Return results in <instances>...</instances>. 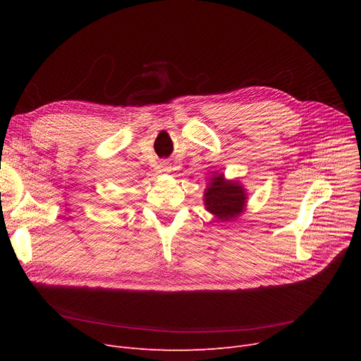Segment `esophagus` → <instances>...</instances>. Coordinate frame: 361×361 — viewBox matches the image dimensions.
<instances>
[{
    "mask_svg": "<svg viewBox=\"0 0 361 361\" xmlns=\"http://www.w3.org/2000/svg\"><path fill=\"white\" fill-rule=\"evenodd\" d=\"M157 171H158V173H169V171H171V164L168 161H161L157 165Z\"/></svg>",
    "mask_w": 361,
    "mask_h": 361,
    "instance_id": "1",
    "label": "esophagus"
}]
</instances>
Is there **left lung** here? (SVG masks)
Instances as JSON below:
<instances>
[{
	"label": "left lung",
	"instance_id": "left-lung-1",
	"mask_svg": "<svg viewBox=\"0 0 361 361\" xmlns=\"http://www.w3.org/2000/svg\"><path fill=\"white\" fill-rule=\"evenodd\" d=\"M247 190L238 180H226L222 173L207 181L203 193L204 209L221 222L237 219L247 204Z\"/></svg>",
	"mask_w": 361,
	"mask_h": 361
}]
</instances>
